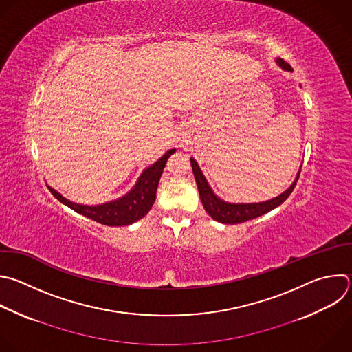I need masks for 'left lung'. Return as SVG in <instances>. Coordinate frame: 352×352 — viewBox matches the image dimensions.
Returning <instances> with one entry per match:
<instances>
[{"label": "left lung", "mask_w": 352, "mask_h": 352, "mask_svg": "<svg viewBox=\"0 0 352 352\" xmlns=\"http://www.w3.org/2000/svg\"><path fill=\"white\" fill-rule=\"evenodd\" d=\"M275 62L283 70L293 72V69L283 59L276 58ZM190 164H192L193 175H195V179H196V184H197L200 200L203 203L204 210L208 212V215L212 219H215L221 223H230V225L246 222L249 219H254V218L261 217L265 212L274 210L275 207L280 206L290 196V193L293 192V189L297 184V179L300 177V170H301V166H300L298 173L296 175V179L292 182V185L285 192H282L279 196H276L271 200L258 201V203H230V201L222 200L219 196H217L214 193V190L211 189L206 177L203 175V171L200 170L197 162L193 157H190Z\"/></svg>", "instance_id": "1"}]
</instances>
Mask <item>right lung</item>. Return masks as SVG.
I'll return each mask as SVG.
<instances>
[{
    "label": "right lung",
    "instance_id": "add662e5",
    "mask_svg": "<svg viewBox=\"0 0 352 352\" xmlns=\"http://www.w3.org/2000/svg\"><path fill=\"white\" fill-rule=\"evenodd\" d=\"M175 152V149L167 151L157 162H155L152 166L146 167L141 175L138 177L135 185L122 197L110 200L102 204L95 206H87L74 203L69 199H66L63 195H60L58 190H55L52 186L48 185V189L51 193L65 206L74 210L76 212L91 218L99 223L107 225V226H126L131 225L141 218H144L149 210L152 208L155 199H156V190L160 181V177L163 174V170L166 167L167 159Z\"/></svg>",
    "mask_w": 352,
    "mask_h": 352
}]
</instances>
